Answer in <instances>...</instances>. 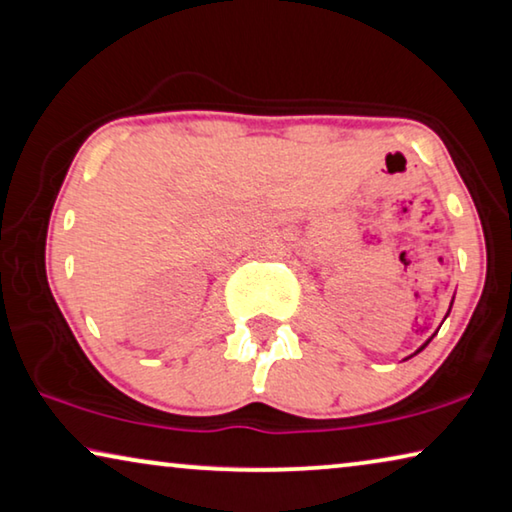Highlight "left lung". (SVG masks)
I'll return each mask as SVG.
<instances>
[{
    "label": "left lung",
    "mask_w": 512,
    "mask_h": 512,
    "mask_svg": "<svg viewBox=\"0 0 512 512\" xmlns=\"http://www.w3.org/2000/svg\"><path fill=\"white\" fill-rule=\"evenodd\" d=\"M453 299H455V296H453ZM451 308H453V301H451ZM451 308H448V312H446V317H448V315H451ZM430 340H432V338H430ZM430 340H427V342H430ZM427 342H425V345H427ZM425 345H423V347H425ZM423 347H421V349H423ZM421 349H418V352H421ZM418 352H416V354H418Z\"/></svg>",
    "instance_id": "8db88e82"
}]
</instances>
